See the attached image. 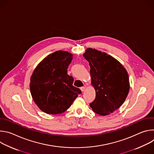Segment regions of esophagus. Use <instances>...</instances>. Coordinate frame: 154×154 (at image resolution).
<instances>
[{"label": "esophagus", "instance_id": "1", "mask_svg": "<svg viewBox=\"0 0 154 154\" xmlns=\"http://www.w3.org/2000/svg\"><path fill=\"white\" fill-rule=\"evenodd\" d=\"M80 90L83 92V91H85V86H82V87H80Z\"/></svg>", "mask_w": 154, "mask_h": 154}]
</instances>
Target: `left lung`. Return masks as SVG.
Masks as SVG:
<instances>
[{"instance_id":"obj_1","label":"left lung","mask_w":154,"mask_h":154,"mask_svg":"<svg viewBox=\"0 0 154 154\" xmlns=\"http://www.w3.org/2000/svg\"><path fill=\"white\" fill-rule=\"evenodd\" d=\"M83 55L89 62L91 84L96 90V99L90 105L98 115L110 114L127 98L130 88L128 73L120 62L105 52L88 48Z\"/></svg>"}]
</instances>
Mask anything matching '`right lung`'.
Listing matches in <instances>:
<instances>
[{
	"label": "right lung",
	"instance_id": "right-lung-1",
	"mask_svg": "<svg viewBox=\"0 0 154 154\" xmlns=\"http://www.w3.org/2000/svg\"><path fill=\"white\" fill-rule=\"evenodd\" d=\"M72 54L58 51L43 59L30 79L32 98L39 108L47 114H60L71 106L82 92L72 85L74 79L67 69Z\"/></svg>",
	"mask_w": 154,
	"mask_h": 154
}]
</instances>
